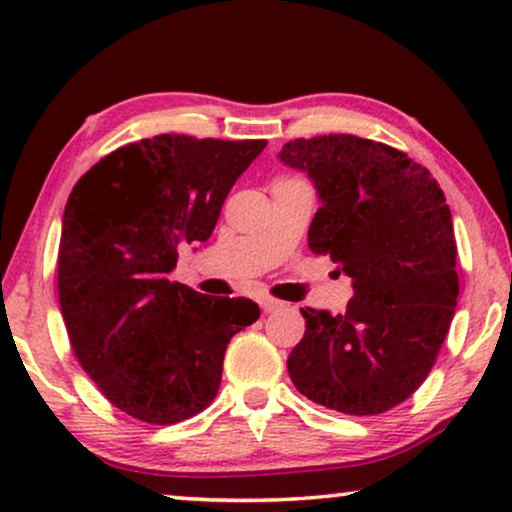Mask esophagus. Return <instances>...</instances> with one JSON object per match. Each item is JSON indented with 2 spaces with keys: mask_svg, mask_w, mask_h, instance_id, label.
Here are the masks:
<instances>
[{
  "mask_svg": "<svg viewBox=\"0 0 512 512\" xmlns=\"http://www.w3.org/2000/svg\"><path fill=\"white\" fill-rule=\"evenodd\" d=\"M279 307H282V303H279V300H275V298H261V310L265 314L275 312V310H279Z\"/></svg>",
  "mask_w": 512,
  "mask_h": 512,
  "instance_id": "1",
  "label": "esophagus"
}]
</instances>
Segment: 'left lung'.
Segmentation results:
<instances>
[{"mask_svg": "<svg viewBox=\"0 0 512 512\" xmlns=\"http://www.w3.org/2000/svg\"><path fill=\"white\" fill-rule=\"evenodd\" d=\"M279 160L312 179L321 207L307 230L354 298L342 314L305 307L286 361L300 394L345 415H380L431 373L459 296L452 214L438 181L408 153L354 135L293 139Z\"/></svg>", "mask_w": 512, "mask_h": 512, "instance_id": "obj_1", "label": "left lung"}]
</instances>
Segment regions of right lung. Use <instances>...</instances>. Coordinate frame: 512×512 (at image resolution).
I'll use <instances>...</instances> for the list:
<instances>
[{"mask_svg":"<svg viewBox=\"0 0 512 512\" xmlns=\"http://www.w3.org/2000/svg\"><path fill=\"white\" fill-rule=\"evenodd\" d=\"M265 139L158 135L121 146L69 193L58 293L69 342L109 403L177 424L214 401L230 338L261 317L249 298L170 282L181 244L207 242Z\"/></svg>","mask_w":512,"mask_h":512,"instance_id":"1","label":"right lung"}]
</instances>
